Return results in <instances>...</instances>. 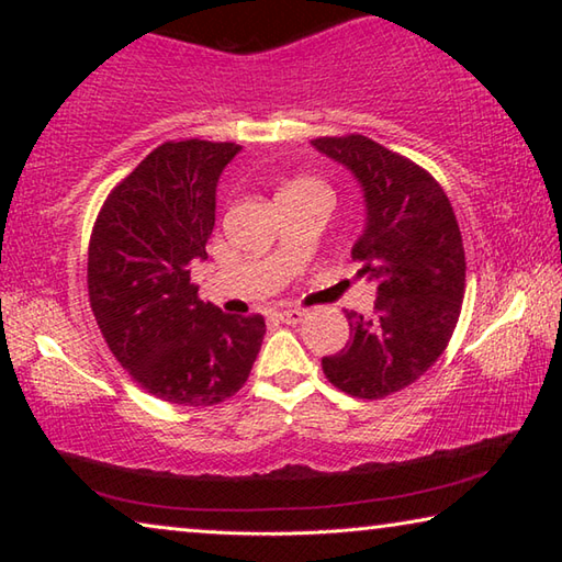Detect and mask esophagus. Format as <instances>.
<instances>
[{
    "mask_svg": "<svg viewBox=\"0 0 562 562\" xmlns=\"http://www.w3.org/2000/svg\"><path fill=\"white\" fill-rule=\"evenodd\" d=\"M274 317L284 322V325H297V322H302L304 317V310H282V312H274Z\"/></svg>",
    "mask_w": 562,
    "mask_h": 562,
    "instance_id": "obj_1",
    "label": "esophagus"
}]
</instances>
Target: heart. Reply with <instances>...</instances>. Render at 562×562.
Instances as JSON below:
<instances>
[{"label":"heart","instance_id":"b5f03b06","mask_svg":"<svg viewBox=\"0 0 562 562\" xmlns=\"http://www.w3.org/2000/svg\"><path fill=\"white\" fill-rule=\"evenodd\" d=\"M304 183H312V180H294L292 186H304Z\"/></svg>","mask_w":562,"mask_h":562}]
</instances>
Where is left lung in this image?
<instances>
[{"label":"left lung","mask_w":562,"mask_h":562,"mask_svg":"<svg viewBox=\"0 0 562 562\" xmlns=\"http://www.w3.org/2000/svg\"><path fill=\"white\" fill-rule=\"evenodd\" d=\"M312 146L361 186L367 225L351 260L359 278L376 282L374 317L347 312V347L322 369L349 396L384 398L416 382L453 335L465 290L459 223L429 170L376 140L349 133Z\"/></svg>","instance_id":"obj_1"}]
</instances>
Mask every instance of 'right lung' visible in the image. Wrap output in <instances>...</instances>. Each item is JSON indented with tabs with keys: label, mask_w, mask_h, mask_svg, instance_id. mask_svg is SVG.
Listing matches in <instances>:
<instances>
[{
	"label": "right lung",
	"mask_w": 562,
	"mask_h": 562,
	"mask_svg": "<svg viewBox=\"0 0 562 562\" xmlns=\"http://www.w3.org/2000/svg\"><path fill=\"white\" fill-rule=\"evenodd\" d=\"M240 146L168 140L111 190L89 243V302L111 355L148 394L213 406L240 392L258 357L262 315H225L198 297L215 188Z\"/></svg>",
	"instance_id": "obj_1"
}]
</instances>
